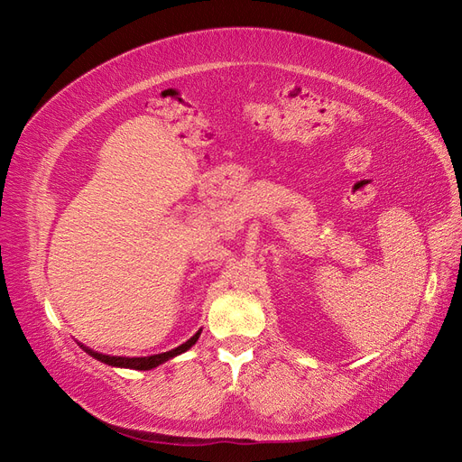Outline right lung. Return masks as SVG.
Returning a JSON list of instances; mask_svg holds the SVG:
<instances>
[{"mask_svg": "<svg viewBox=\"0 0 462 462\" xmlns=\"http://www.w3.org/2000/svg\"><path fill=\"white\" fill-rule=\"evenodd\" d=\"M199 335H200V331H199V333H194L192 337H190L187 343H183V345H180V346L173 348V351H170V353L152 355V356H138V358H127V356H109V355H102V353L90 351V348L82 346V345H80V346L85 348V351H87L90 356H94V358H97V360L106 362V365H109V366H121V368H133V370H150V368H156V366H160L162 362H165V360H170V358H173V356H177V355H180V353L189 351V348H190L194 343H197Z\"/></svg>", "mask_w": 462, "mask_h": 462, "instance_id": "add662e5", "label": "right lung"}]
</instances>
